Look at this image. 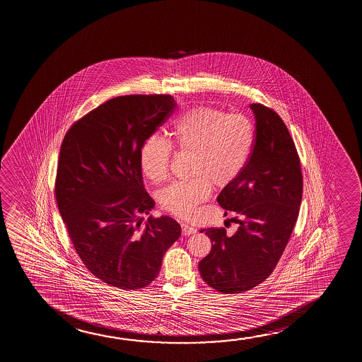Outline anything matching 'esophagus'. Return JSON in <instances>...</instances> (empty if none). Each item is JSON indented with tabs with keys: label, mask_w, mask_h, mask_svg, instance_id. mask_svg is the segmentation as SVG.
Instances as JSON below:
<instances>
[{
	"label": "esophagus",
	"mask_w": 362,
	"mask_h": 362,
	"mask_svg": "<svg viewBox=\"0 0 362 362\" xmlns=\"http://www.w3.org/2000/svg\"><path fill=\"white\" fill-rule=\"evenodd\" d=\"M182 233H183L184 236H189V235L197 233V228L190 226L188 223H182Z\"/></svg>",
	"instance_id": "1"
}]
</instances>
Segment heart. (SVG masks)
Returning <instances> with one entry per match:
<instances>
[{"label": "heart", "instance_id": "b5f03b06", "mask_svg": "<svg viewBox=\"0 0 362 362\" xmlns=\"http://www.w3.org/2000/svg\"><path fill=\"white\" fill-rule=\"evenodd\" d=\"M172 144L190 156L188 180L169 184L158 194L160 206L178 218H192L199 204L211 193V187H228L247 167L256 144L252 119L241 114H228L213 106H198L175 119ZM172 144L151 134L139 148V167L152 182L167 178L172 158Z\"/></svg>", "mask_w": 362, "mask_h": 362}]
</instances>
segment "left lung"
I'll list each match as a JSON object with an SVG mask.
<instances>
[{
    "label": "left lung",
    "mask_w": 362,
    "mask_h": 362,
    "mask_svg": "<svg viewBox=\"0 0 362 362\" xmlns=\"http://www.w3.org/2000/svg\"><path fill=\"white\" fill-rule=\"evenodd\" d=\"M256 119V144L243 174L218 194V203L235 211L236 233L205 231L211 251L199 262L205 282L218 292L250 291L277 266L297 223L303 195L300 159L287 126L272 109L250 106Z\"/></svg>",
    "instance_id": "left-lung-1"
}]
</instances>
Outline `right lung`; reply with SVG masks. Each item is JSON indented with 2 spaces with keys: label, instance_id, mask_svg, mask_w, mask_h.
Masks as SVG:
<instances>
[{
  "label": "right lung",
  "instance_id": "right-lung-1",
  "mask_svg": "<svg viewBox=\"0 0 362 362\" xmlns=\"http://www.w3.org/2000/svg\"><path fill=\"white\" fill-rule=\"evenodd\" d=\"M174 107L170 95L117 96L78 119L60 147V215L85 267L112 287H147L182 235L169 216L142 225L154 200L144 189L139 148Z\"/></svg>",
  "mask_w": 362,
  "mask_h": 362
}]
</instances>
